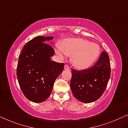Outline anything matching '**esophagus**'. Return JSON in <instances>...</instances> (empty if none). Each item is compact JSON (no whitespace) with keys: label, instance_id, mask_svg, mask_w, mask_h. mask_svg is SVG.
Instances as JSON below:
<instances>
[{"label":"esophagus","instance_id":"34e87169","mask_svg":"<svg viewBox=\"0 0 128 128\" xmlns=\"http://www.w3.org/2000/svg\"><path fill=\"white\" fill-rule=\"evenodd\" d=\"M64 70H70V67L68 66V65L66 64L64 66Z\"/></svg>","mask_w":128,"mask_h":128}]
</instances>
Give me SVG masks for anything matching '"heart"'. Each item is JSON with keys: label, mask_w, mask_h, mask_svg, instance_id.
Returning a JSON list of instances; mask_svg holds the SVG:
<instances>
[{"label": "heart", "mask_w": 128, "mask_h": 128, "mask_svg": "<svg viewBox=\"0 0 128 128\" xmlns=\"http://www.w3.org/2000/svg\"><path fill=\"white\" fill-rule=\"evenodd\" d=\"M55 51L62 58L65 56H71L72 64L80 70L90 67L98 58L100 52L97 44L76 38L65 39Z\"/></svg>", "instance_id": "1"}]
</instances>
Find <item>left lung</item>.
Wrapping results in <instances>:
<instances>
[{"mask_svg": "<svg viewBox=\"0 0 128 128\" xmlns=\"http://www.w3.org/2000/svg\"><path fill=\"white\" fill-rule=\"evenodd\" d=\"M110 72L109 57L104 51L92 67L81 70L72 69L70 86L74 96L83 103L98 100L106 88Z\"/></svg>", "mask_w": 128, "mask_h": 128, "instance_id": "obj_1", "label": "left lung"}]
</instances>
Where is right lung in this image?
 Masks as SVG:
<instances>
[{
	"mask_svg": "<svg viewBox=\"0 0 128 128\" xmlns=\"http://www.w3.org/2000/svg\"><path fill=\"white\" fill-rule=\"evenodd\" d=\"M53 37L38 36L24 45L19 58L16 76L26 98L35 103L42 102L50 96L53 84L64 69V63L52 61L53 48L45 41Z\"/></svg>",
	"mask_w": 128,
	"mask_h": 128,
	"instance_id": "right-lung-1",
	"label": "right lung"
}]
</instances>
